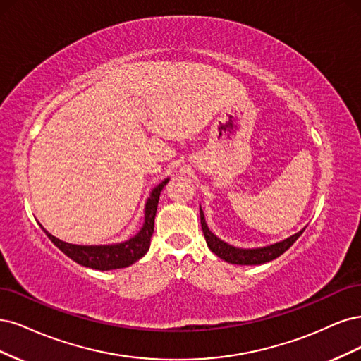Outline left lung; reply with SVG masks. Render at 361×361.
I'll return each mask as SVG.
<instances>
[{
	"label": "left lung",
	"instance_id": "8db88e82",
	"mask_svg": "<svg viewBox=\"0 0 361 361\" xmlns=\"http://www.w3.org/2000/svg\"><path fill=\"white\" fill-rule=\"evenodd\" d=\"M200 214H201V226L204 237L207 241V246L210 247L213 253H216L220 259H224L229 264H237V265H261L265 262H270L276 258L281 257L282 253H285L293 244L297 241V238L303 234V228L298 231L297 234L290 235L282 241L270 244V246H264V247H255V249H241V247H234L231 244L225 243L224 240H220L216 237L213 232L208 228L205 222V216L202 208L200 207Z\"/></svg>",
	"mask_w": 361,
	"mask_h": 361
}]
</instances>
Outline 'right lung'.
Here are the masks:
<instances>
[{
	"mask_svg": "<svg viewBox=\"0 0 361 361\" xmlns=\"http://www.w3.org/2000/svg\"><path fill=\"white\" fill-rule=\"evenodd\" d=\"M169 178H165L160 184L151 190L148 200L144 208V225L137 231V234L130 237L129 240L115 243V244H99V246H82V244H72L66 243L60 238L49 234L42 225L40 228L44 231V234L49 237V240L55 244L68 258L75 262L88 267V269L94 270H115V269H124L135 264L137 259H141L149 249L151 235L154 232V217L157 212V204L160 192L164 190L168 184Z\"/></svg>",
	"mask_w": 361,
	"mask_h": 361,
	"instance_id": "right-lung-1",
	"label": "right lung"
}]
</instances>
